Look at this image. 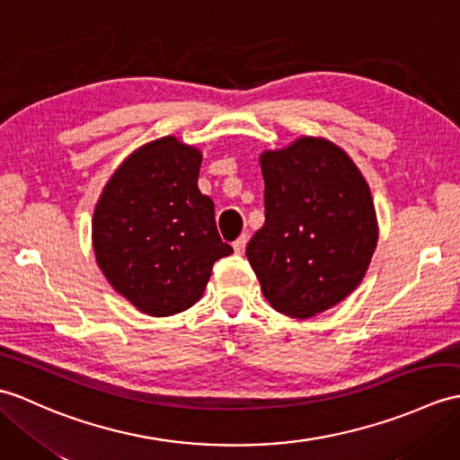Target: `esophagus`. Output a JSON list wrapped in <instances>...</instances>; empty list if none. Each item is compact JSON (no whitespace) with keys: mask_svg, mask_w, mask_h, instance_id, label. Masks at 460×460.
Wrapping results in <instances>:
<instances>
[{"mask_svg":"<svg viewBox=\"0 0 460 460\" xmlns=\"http://www.w3.org/2000/svg\"><path fill=\"white\" fill-rule=\"evenodd\" d=\"M247 241H249V235H247V233H243V235H241L237 241H233V249H235L237 255H243V252H245Z\"/></svg>","mask_w":460,"mask_h":460,"instance_id":"obj_1","label":"esophagus"}]
</instances>
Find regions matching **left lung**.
Here are the masks:
<instances>
[{
	"instance_id": "left-lung-1",
	"label": "left lung",
	"mask_w": 460,
	"mask_h": 460,
	"mask_svg": "<svg viewBox=\"0 0 460 460\" xmlns=\"http://www.w3.org/2000/svg\"><path fill=\"white\" fill-rule=\"evenodd\" d=\"M265 225L247 259L270 306L310 318L344 300L364 279L377 243L364 175L322 138H298L261 155Z\"/></svg>"
}]
</instances>
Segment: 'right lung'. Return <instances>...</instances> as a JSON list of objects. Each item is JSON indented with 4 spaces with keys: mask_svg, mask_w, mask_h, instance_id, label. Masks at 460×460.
I'll list each match as a JSON object with an SVG mask.
<instances>
[{
    "mask_svg": "<svg viewBox=\"0 0 460 460\" xmlns=\"http://www.w3.org/2000/svg\"><path fill=\"white\" fill-rule=\"evenodd\" d=\"M199 150L165 136L136 150L106 183L93 217L96 262L150 316L193 306L213 262L233 252L198 188Z\"/></svg>",
    "mask_w": 460,
    "mask_h": 460,
    "instance_id": "right-lung-1",
    "label": "right lung"
}]
</instances>
